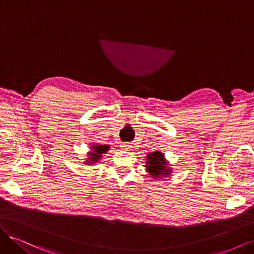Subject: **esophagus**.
<instances>
[{"label":"esophagus","mask_w":254,"mask_h":254,"mask_svg":"<svg viewBox=\"0 0 254 254\" xmlns=\"http://www.w3.org/2000/svg\"><path fill=\"white\" fill-rule=\"evenodd\" d=\"M121 147H122V149H124V150H129L130 147H131V145H129L128 143H122Z\"/></svg>","instance_id":"1"}]
</instances>
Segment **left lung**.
Listing matches in <instances>:
<instances>
[{
    "label": "left lung",
    "mask_w": 254,
    "mask_h": 254,
    "mask_svg": "<svg viewBox=\"0 0 254 254\" xmlns=\"http://www.w3.org/2000/svg\"><path fill=\"white\" fill-rule=\"evenodd\" d=\"M146 167H147V172L153 178H162L170 175L171 168L166 167L167 162L164 159L163 153L160 151L151 152L147 156V162H146Z\"/></svg>",
    "instance_id": "1"
}]
</instances>
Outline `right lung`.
<instances>
[{
  "label": "right lung",
  "instance_id": "1",
  "mask_svg": "<svg viewBox=\"0 0 254 254\" xmlns=\"http://www.w3.org/2000/svg\"><path fill=\"white\" fill-rule=\"evenodd\" d=\"M92 148H93L94 151L90 152V157H89V161H88V163H90V164L94 163V162H96V161L101 159L103 153H106L107 150L109 149V145L92 146Z\"/></svg>",
  "mask_w": 254,
  "mask_h": 254
}]
</instances>
